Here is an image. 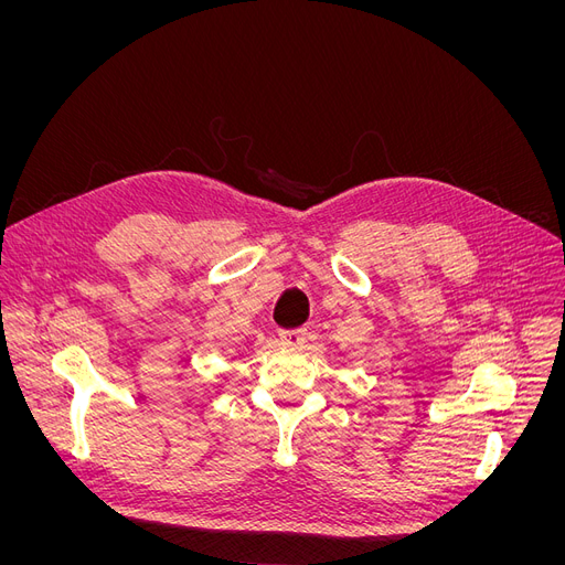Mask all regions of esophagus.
I'll return each mask as SVG.
<instances>
[{"label": "esophagus", "mask_w": 565, "mask_h": 565, "mask_svg": "<svg viewBox=\"0 0 565 565\" xmlns=\"http://www.w3.org/2000/svg\"><path fill=\"white\" fill-rule=\"evenodd\" d=\"M279 339L284 345H292V348H300L307 339V330L305 328H298V330H281L279 332Z\"/></svg>", "instance_id": "obj_1"}]
</instances>
